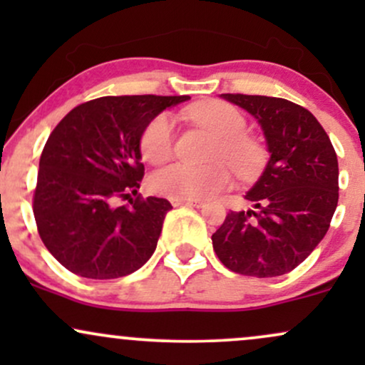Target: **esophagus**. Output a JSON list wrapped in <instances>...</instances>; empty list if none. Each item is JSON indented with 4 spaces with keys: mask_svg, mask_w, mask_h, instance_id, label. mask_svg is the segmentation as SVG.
<instances>
[{
    "mask_svg": "<svg viewBox=\"0 0 365 365\" xmlns=\"http://www.w3.org/2000/svg\"><path fill=\"white\" fill-rule=\"evenodd\" d=\"M173 202V206H192V207H202L204 202L202 200H183V199H178V200H171Z\"/></svg>",
    "mask_w": 365,
    "mask_h": 365,
    "instance_id": "obj_1",
    "label": "esophagus"
}]
</instances>
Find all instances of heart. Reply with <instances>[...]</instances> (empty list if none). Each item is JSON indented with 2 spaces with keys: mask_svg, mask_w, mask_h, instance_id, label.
Masks as SVG:
<instances>
[{
  "mask_svg": "<svg viewBox=\"0 0 365 365\" xmlns=\"http://www.w3.org/2000/svg\"><path fill=\"white\" fill-rule=\"evenodd\" d=\"M188 116L217 137L211 166L175 163L156 171L150 187L159 195L178 200H200L225 190L232 183L228 166L240 177H250L261 168L262 148L247 135V120L237 108L223 101H204L188 110ZM140 153L145 161H166L173 153V121L158 115L148 123L140 137Z\"/></svg>",
  "mask_w": 365,
  "mask_h": 365,
  "instance_id": "b5f03b06",
  "label": "heart"
}]
</instances>
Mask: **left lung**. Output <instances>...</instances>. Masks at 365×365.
Here are the masks:
<instances>
[{
  "label": "left lung",
  "instance_id": "left-lung-1",
  "mask_svg": "<svg viewBox=\"0 0 365 365\" xmlns=\"http://www.w3.org/2000/svg\"><path fill=\"white\" fill-rule=\"evenodd\" d=\"M257 120L269 159L244 195L247 211H230L212 235L233 273L273 278L295 269L319 245L338 206V159L311 111L282 98L221 94Z\"/></svg>",
  "mask_w": 365,
  "mask_h": 365
}]
</instances>
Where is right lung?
Masks as SVG:
<instances>
[{
	"mask_svg": "<svg viewBox=\"0 0 365 365\" xmlns=\"http://www.w3.org/2000/svg\"><path fill=\"white\" fill-rule=\"evenodd\" d=\"M188 96H106L73 108L53 130L39 161L34 217L46 249L91 279L127 276L149 261L171 204L137 195L140 137Z\"/></svg>",
	"mask_w": 365,
	"mask_h": 365,
	"instance_id": "right-lung-1",
	"label": "right lung"
}]
</instances>
